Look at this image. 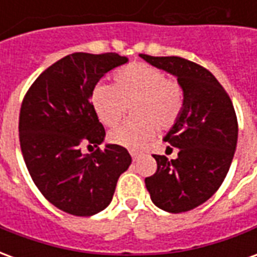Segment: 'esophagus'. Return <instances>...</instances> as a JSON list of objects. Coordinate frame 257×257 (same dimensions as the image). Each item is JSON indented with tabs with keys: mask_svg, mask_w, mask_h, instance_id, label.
<instances>
[{
	"mask_svg": "<svg viewBox=\"0 0 257 257\" xmlns=\"http://www.w3.org/2000/svg\"><path fill=\"white\" fill-rule=\"evenodd\" d=\"M131 156H132V160L136 161V160H138V157H139V153H138V151H131Z\"/></svg>",
	"mask_w": 257,
	"mask_h": 257,
	"instance_id": "34e87169",
	"label": "esophagus"
}]
</instances>
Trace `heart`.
Listing matches in <instances>:
<instances>
[{
    "instance_id": "heart-1",
    "label": "heart",
    "mask_w": 257,
    "mask_h": 257,
    "mask_svg": "<svg viewBox=\"0 0 257 257\" xmlns=\"http://www.w3.org/2000/svg\"><path fill=\"white\" fill-rule=\"evenodd\" d=\"M114 86L99 84L92 92V107L107 126H114L132 106L134 119L118 125L108 134L111 143L140 149L150 142L156 129L168 131L178 122L184 107L183 88L168 78L161 68L134 63L114 74Z\"/></svg>"
}]
</instances>
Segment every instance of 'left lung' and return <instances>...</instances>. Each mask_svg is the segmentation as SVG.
I'll list each match as a JSON object with an SVG mask.
<instances>
[{
	"label": "left lung",
	"instance_id": "1",
	"mask_svg": "<svg viewBox=\"0 0 257 257\" xmlns=\"http://www.w3.org/2000/svg\"><path fill=\"white\" fill-rule=\"evenodd\" d=\"M140 58L176 75L184 92L183 111L164 138L178 147V158L154 154L157 171L146 178V187L158 208L187 212L209 199L226 178L237 147L235 110L220 82L202 66L179 56L140 53Z\"/></svg>",
	"mask_w": 257,
	"mask_h": 257
}]
</instances>
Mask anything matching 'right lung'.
<instances>
[{"label":"right lung","instance_id":"add662e5","mask_svg":"<svg viewBox=\"0 0 257 257\" xmlns=\"http://www.w3.org/2000/svg\"><path fill=\"white\" fill-rule=\"evenodd\" d=\"M128 58L117 53L75 52L48 67L22 101L19 140L33 182L56 208L74 216H92L108 206L118 178L132 162L122 146L97 147L106 131L92 107L99 79Z\"/></svg>","mask_w":257,"mask_h":257}]
</instances>
